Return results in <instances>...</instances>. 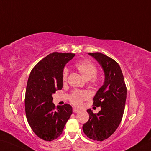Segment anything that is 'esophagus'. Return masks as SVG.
<instances>
[{"label": "esophagus", "instance_id": "1", "mask_svg": "<svg viewBox=\"0 0 151 151\" xmlns=\"http://www.w3.org/2000/svg\"><path fill=\"white\" fill-rule=\"evenodd\" d=\"M79 111H80V110L78 109H76V108H73V113H78Z\"/></svg>", "mask_w": 151, "mask_h": 151}]
</instances>
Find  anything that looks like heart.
Wrapping results in <instances>:
<instances>
[{"mask_svg": "<svg viewBox=\"0 0 151 151\" xmlns=\"http://www.w3.org/2000/svg\"><path fill=\"white\" fill-rule=\"evenodd\" d=\"M75 68L80 75L87 81H89L91 85L96 86L99 81V76L97 75V68L94 63L89 60H82L76 63ZM68 71L64 69L63 71L62 79L63 81L67 80ZM89 94L86 91H74L70 96V101L76 107H81L83 101L88 99Z\"/></svg>", "mask_w": 151, "mask_h": 151, "instance_id": "b5f03b06", "label": "heart"}]
</instances>
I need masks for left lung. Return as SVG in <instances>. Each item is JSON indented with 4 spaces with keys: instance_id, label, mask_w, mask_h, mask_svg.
<instances>
[{
    "instance_id": "obj_1",
    "label": "left lung",
    "mask_w": 151,
    "mask_h": 151,
    "mask_svg": "<svg viewBox=\"0 0 151 151\" xmlns=\"http://www.w3.org/2000/svg\"><path fill=\"white\" fill-rule=\"evenodd\" d=\"M101 66L104 83L93 97V105L101 107L98 113L91 109L89 119L83 124L86 135L94 141H102L111 135L122 120L127 97V88L122 71L117 62L101 53H88Z\"/></svg>"
}]
</instances>
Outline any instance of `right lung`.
I'll use <instances>...</instances> for the list:
<instances>
[{
	"label": "right lung",
	"mask_w": 151,
	"mask_h": 151,
	"mask_svg": "<svg viewBox=\"0 0 151 151\" xmlns=\"http://www.w3.org/2000/svg\"><path fill=\"white\" fill-rule=\"evenodd\" d=\"M74 56L72 53L50 54L34 66L28 78L24 101L26 119L34 133L44 141L60 137L72 114L69 104L55 109L52 94L62 89L63 68Z\"/></svg>",
	"instance_id": "add662e5"
}]
</instances>
